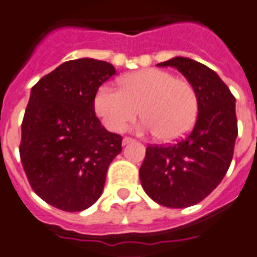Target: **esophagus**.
Here are the masks:
<instances>
[{
  "instance_id": "34e87169",
  "label": "esophagus",
  "mask_w": 257,
  "mask_h": 257,
  "mask_svg": "<svg viewBox=\"0 0 257 257\" xmlns=\"http://www.w3.org/2000/svg\"><path fill=\"white\" fill-rule=\"evenodd\" d=\"M133 142H134V139L133 138H130V137H124L122 141V143H123V146H126V145H128V143H133Z\"/></svg>"
}]
</instances>
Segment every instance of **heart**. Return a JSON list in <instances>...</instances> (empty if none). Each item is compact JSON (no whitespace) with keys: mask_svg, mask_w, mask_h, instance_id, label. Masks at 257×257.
<instances>
[{"mask_svg":"<svg viewBox=\"0 0 257 257\" xmlns=\"http://www.w3.org/2000/svg\"><path fill=\"white\" fill-rule=\"evenodd\" d=\"M94 108L111 131L123 130L141 108L142 130L155 133L159 141L174 142L192 128L199 102L190 82L161 69H145L123 78L122 89L100 86Z\"/></svg>","mask_w":257,"mask_h":257,"instance_id":"1","label":"heart"}]
</instances>
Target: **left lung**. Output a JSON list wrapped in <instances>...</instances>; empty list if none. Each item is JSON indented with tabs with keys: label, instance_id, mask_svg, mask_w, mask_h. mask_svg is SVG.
Instances as JSON below:
<instances>
[{
	"label": "left lung",
	"instance_id": "8db88e82",
	"mask_svg": "<svg viewBox=\"0 0 257 257\" xmlns=\"http://www.w3.org/2000/svg\"><path fill=\"white\" fill-rule=\"evenodd\" d=\"M158 66L176 67L183 74L196 91L199 112L183 139L147 146L139 178L154 202L184 208L207 198L228 171L237 137L236 99L215 71L194 59L175 57Z\"/></svg>",
	"mask_w": 257,
	"mask_h": 257
}]
</instances>
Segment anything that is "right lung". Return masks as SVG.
<instances>
[{
  "label": "right lung",
  "mask_w": 257,
  "mask_h": 257,
  "mask_svg": "<svg viewBox=\"0 0 257 257\" xmlns=\"http://www.w3.org/2000/svg\"><path fill=\"white\" fill-rule=\"evenodd\" d=\"M114 74L111 63L74 59L33 86L20 157L34 192L58 210L93 206L108 166L122 151V137L108 133L94 111L96 91Z\"/></svg>",
  "instance_id": "obj_1"
}]
</instances>
